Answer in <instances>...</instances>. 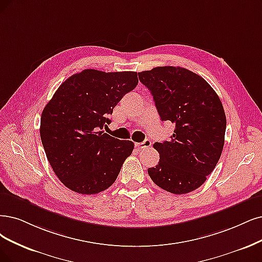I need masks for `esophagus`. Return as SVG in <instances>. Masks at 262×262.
<instances>
[{"instance_id": "obj_1", "label": "esophagus", "mask_w": 262, "mask_h": 262, "mask_svg": "<svg viewBox=\"0 0 262 262\" xmlns=\"http://www.w3.org/2000/svg\"><path fill=\"white\" fill-rule=\"evenodd\" d=\"M135 146H136L138 149H147V148H150L152 146V142H151L150 139H146L140 143H136Z\"/></svg>"}]
</instances>
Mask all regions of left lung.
<instances>
[{"mask_svg": "<svg viewBox=\"0 0 262 262\" xmlns=\"http://www.w3.org/2000/svg\"><path fill=\"white\" fill-rule=\"evenodd\" d=\"M153 96L162 121L175 125L170 140L156 142L160 153L148 169L157 186L173 194L194 191L220 159L227 120L212 87L199 74L181 67H157L138 73Z\"/></svg>", "mask_w": 262, "mask_h": 262, "instance_id": "8db88e82", "label": "left lung"}]
</instances>
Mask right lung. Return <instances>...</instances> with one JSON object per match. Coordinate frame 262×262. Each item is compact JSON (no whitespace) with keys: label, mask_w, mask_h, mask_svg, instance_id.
Listing matches in <instances>:
<instances>
[{"label":"right lung","mask_w":262,"mask_h":262,"mask_svg":"<svg viewBox=\"0 0 262 262\" xmlns=\"http://www.w3.org/2000/svg\"><path fill=\"white\" fill-rule=\"evenodd\" d=\"M138 84L137 72L86 69L71 75L42 112L40 135L46 157L63 185L96 194L118 178L134 142L102 132L113 108Z\"/></svg>","instance_id":"right-lung-1"}]
</instances>
